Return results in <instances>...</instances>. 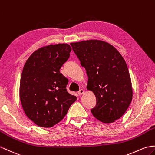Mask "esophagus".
Listing matches in <instances>:
<instances>
[{
    "instance_id": "obj_1",
    "label": "esophagus",
    "mask_w": 155,
    "mask_h": 155,
    "mask_svg": "<svg viewBox=\"0 0 155 155\" xmlns=\"http://www.w3.org/2000/svg\"><path fill=\"white\" fill-rule=\"evenodd\" d=\"M83 93H84V90L80 89V90H79V91L78 92V94L79 96H81V95H82V94H83Z\"/></svg>"
}]
</instances>
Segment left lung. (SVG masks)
<instances>
[{
	"label": "left lung",
	"instance_id": "obj_1",
	"mask_svg": "<svg viewBox=\"0 0 155 155\" xmlns=\"http://www.w3.org/2000/svg\"><path fill=\"white\" fill-rule=\"evenodd\" d=\"M71 45L84 67L87 88L94 93L96 104L91 113L103 123H112L125 114L132 100L130 75L121 54L107 43L87 40Z\"/></svg>",
	"mask_w": 155,
	"mask_h": 155
}]
</instances>
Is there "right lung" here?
<instances>
[{"mask_svg": "<svg viewBox=\"0 0 155 155\" xmlns=\"http://www.w3.org/2000/svg\"><path fill=\"white\" fill-rule=\"evenodd\" d=\"M71 51L67 44L45 46L32 53L24 64L20 101L27 117L39 127H51L59 123L77 100L67 91L69 81L59 71Z\"/></svg>", "mask_w": 155, "mask_h": 155, "instance_id": "1", "label": "right lung"}]
</instances>
